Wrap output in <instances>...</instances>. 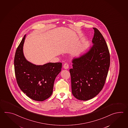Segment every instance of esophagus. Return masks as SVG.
<instances>
[{
    "label": "esophagus",
    "instance_id": "obj_1",
    "mask_svg": "<svg viewBox=\"0 0 128 128\" xmlns=\"http://www.w3.org/2000/svg\"><path fill=\"white\" fill-rule=\"evenodd\" d=\"M64 68L66 70L68 69L69 68V66L67 63H65V64H64Z\"/></svg>",
    "mask_w": 128,
    "mask_h": 128
}]
</instances>
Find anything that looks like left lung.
I'll return each mask as SVG.
<instances>
[{
    "instance_id": "8db88e82",
    "label": "left lung",
    "mask_w": 128,
    "mask_h": 128,
    "mask_svg": "<svg viewBox=\"0 0 128 128\" xmlns=\"http://www.w3.org/2000/svg\"><path fill=\"white\" fill-rule=\"evenodd\" d=\"M92 46L72 60L70 70L72 93L77 99L86 101L94 98L104 87L110 63L106 42L99 30L93 28Z\"/></svg>"
}]
</instances>
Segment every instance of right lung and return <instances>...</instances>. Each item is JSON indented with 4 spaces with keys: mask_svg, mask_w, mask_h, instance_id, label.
Here are the masks:
<instances>
[{
    "mask_svg": "<svg viewBox=\"0 0 128 128\" xmlns=\"http://www.w3.org/2000/svg\"><path fill=\"white\" fill-rule=\"evenodd\" d=\"M26 35L17 48L14 58V72L20 90L33 100L43 101L52 95L55 79L61 70V63L36 65L24 57L23 48Z\"/></svg>",
    "mask_w": 128,
    "mask_h": 128,
    "instance_id": "1",
    "label": "right lung"
}]
</instances>
